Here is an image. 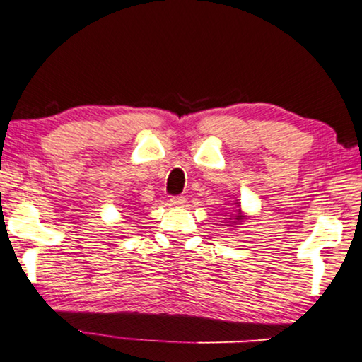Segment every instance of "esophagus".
I'll return each mask as SVG.
<instances>
[{
    "label": "esophagus",
    "instance_id": "obj_1",
    "mask_svg": "<svg viewBox=\"0 0 362 362\" xmlns=\"http://www.w3.org/2000/svg\"><path fill=\"white\" fill-rule=\"evenodd\" d=\"M185 202H187L185 196H173V198H170V204L175 207H182Z\"/></svg>",
    "mask_w": 362,
    "mask_h": 362
}]
</instances>
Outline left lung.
Masks as SVG:
<instances>
[{"instance_id":"1","label":"left lung","mask_w":362,"mask_h":362,"mask_svg":"<svg viewBox=\"0 0 362 362\" xmlns=\"http://www.w3.org/2000/svg\"><path fill=\"white\" fill-rule=\"evenodd\" d=\"M229 220H233V218H229ZM245 220V216L244 215H242V210L239 209V210H235V215H234V225H235V223H240V221H244Z\"/></svg>"}]
</instances>
